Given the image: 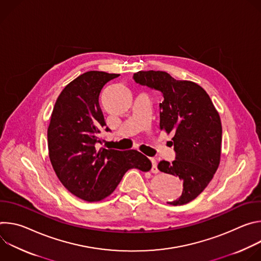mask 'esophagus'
Listing matches in <instances>:
<instances>
[{
    "label": "esophagus",
    "mask_w": 261,
    "mask_h": 261,
    "mask_svg": "<svg viewBox=\"0 0 261 261\" xmlns=\"http://www.w3.org/2000/svg\"><path fill=\"white\" fill-rule=\"evenodd\" d=\"M151 161H152V172L153 173H158L159 170L157 168V161L155 158H151Z\"/></svg>",
    "instance_id": "34e87169"
}]
</instances>
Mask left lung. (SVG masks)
Here are the masks:
<instances>
[{
	"mask_svg": "<svg viewBox=\"0 0 261 261\" xmlns=\"http://www.w3.org/2000/svg\"><path fill=\"white\" fill-rule=\"evenodd\" d=\"M134 81L158 90L160 130L172 133L175 160L160 161L158 169L182 180L181 195L168 202L182 205L195 199L212 180L221 159L222 125L207 93L190 81H176L164 71H138Z\"/></svg>",
	"mask_w": 261,
	"mask_h": 261,
	"instance_id": "left-lung-1",
	"label": "left lung"
}]
</instances>
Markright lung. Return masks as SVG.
Returning a JSON list of instances; mask_svg holds the SVG:
<instances>
[{
    "mask_svg": "<svg viewBox=\"0 0 261 261\" xmlns=\"http://www.w3.org/2000/svg\"><path fill=\"white\" fill-rule=\"evenodd\" d=\"M120 74L88 71L58 97L47 128L48 155L64 187L76 197L100 201L113 193L127 170L146 172L152 163L136 150L97 148L106 124L99 106L103 86ZM109 131L108 128L105 129Z\"/></svg>",
    "mask_w": 261,
    "mask_h": 261,
    "instance_id": "add662e5",
    "label": "right lung"
}]
</instances>
